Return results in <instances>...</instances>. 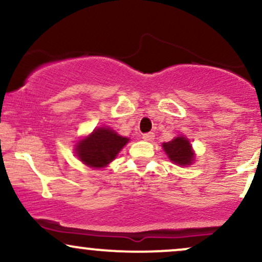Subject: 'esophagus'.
Instances as JSON below:
<instances>
[{"mask_svg":"<svg viewBox=\"0 0 262 262\" xmlns=\"http://www.w3.org/2000/svg\"><path fill=\"white\" fill-rule=\"evenodd\" d=\"M154 138H155V134L151 133V132H150V133H145L143 135V139L146 141H152L154 140Z\"/></svg>","mask_w":262,"mask_h":262,"instance_id":"esophagus-1","label":"esophagus"}]
</instances>
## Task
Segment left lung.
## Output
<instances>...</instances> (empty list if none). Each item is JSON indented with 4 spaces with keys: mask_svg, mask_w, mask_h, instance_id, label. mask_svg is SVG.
I'll return each mask as SVG.
<instances>
[{
    "mask_svg": "<svg viewBox=\"0 0 262 262\" xmlns=\"http://www.w3.org/2000/svg\"><path fill=\"white\" fill-rule=\"evenodd\" d=\"M162 148L170 160L176 165L186 166L191 165L194 160L193 149L189 140L185 137H176L175 139L162 144Z\"/></svg>",
    "mask_w": 262,
    "mask_h": 262,
    "instance_id": "8db88e82",
    "label": "left lung"
}]
</instances>
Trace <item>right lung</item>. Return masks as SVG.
<instances>
[{
	"instance_id": "obj_1",
	"label": "right lung",
	"mask_w": 262,
	"mask_h": 262,
	"mask_svg": "<svg viewBox=\"0 0 262 262\" xmlns=\"http://www.w3.org/2000/svg\"><path fill=\"white\" fill-rule=\"evenodd\" d=\"M129 141L113 129L101 127L77 143L75 152L83 164L95 169L106 167Z\"/></svg>"
}]
</instances>
